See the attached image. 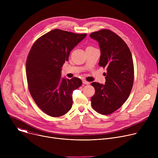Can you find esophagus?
I'll return each instance as SVG.
<instances>
[{
  "label": "esophagus",
  "mask_w": 158,
  "mask_h": 158,
  "mask_svg": "<svg viewBox=\"0 0 158 158\" xmlns=\"http://www.w3.org/2000/svg\"><path fill=\"white\" fill-rule=\"evenodd\" d=\"M82 82H83V84H90L89 82H87V81H85V80H83V81H82Z\"/></svg>",
  "instance_id": "34e87169"
}]
</instances>
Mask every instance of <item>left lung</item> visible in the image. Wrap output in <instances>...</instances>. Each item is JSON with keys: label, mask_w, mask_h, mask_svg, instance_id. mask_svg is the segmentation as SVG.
Listing matches in <instances>:
<instances>
[{"label": "left lung", "mask_w": 158, "mask_h": 158, "mask_svg": "<svg viewBox=\"0 0 158 158\" xmlns=\"http://www.w3.org/2000/svg\"><path fill=\"white\" fill-rule=\"evenodd\" d=\"M90 37L99 42V65L107 70L104 85L91 83L95 89L92 107L99 114L108 115L121 107L129 96L134 82L132 57L126 42L109 29L93 32Z\"/></svg>", "instance_id": "1"}]
</instances>
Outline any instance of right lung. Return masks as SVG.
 <instances>
[{
	"label": "right lung",
	"mask_w": 158,
	"mask_h": 158,
	"mask_svg": "<svg viewBox=\"0 0 158 158\" xmlns=\"http://www.w3.org/2000/svg\"><path fill=\"white\" fill-rule=\"evenodd\" d=\"M86 35L54 29L37 39L30 50L26 60L28 88L37 106L50 116H63L72 107L73 93L82 82L75 77L61 78V67Z\"/></svg>",
	"instance_id": "right-lung-1"
}]
</instances>
